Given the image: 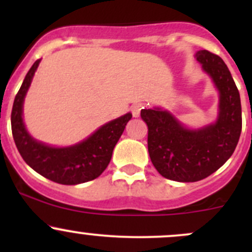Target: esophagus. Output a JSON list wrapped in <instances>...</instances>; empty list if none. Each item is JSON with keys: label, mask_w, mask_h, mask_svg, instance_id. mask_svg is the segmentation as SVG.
Here are the masks:
<instances>
[{"label": "esophagus", "mask_w": 252, "mask_h": 252, "mask_svg": "<svg viewBox=\"0 0 252 252\" xmlns=\"http://www.w3.org/2000/svg\"><path fill=\"white\" fill-rule=\"evenodd\" d=\"M141 110H142V106L141 105L131 106V113H133L134 117H139V116H140Z\"/></svg>", "instance_id": "esophagus-1"}]
</instances>
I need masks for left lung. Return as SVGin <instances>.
I'll list each match as a JSON object with an SVG mask.
<instances>
[{"label": "left lung", "mask_w": 252, "mask_h": 252, "mask_svg": "<svg viewBox=\"0 0 252 252\" xmlns=\"http://www.w3.org/2000/svg\"><path fill=\"white\" fill-rule=\"evenodd\" d=\"M196 60L220 91L216 123L191 130L161 108L141 110L147 124V147L155 168L175 182H199L215 173L234 152L241 133L240 95L229 69L220 56L197 51Z\"/></svg>", "instance_id": "obj_1"}]
</instances>
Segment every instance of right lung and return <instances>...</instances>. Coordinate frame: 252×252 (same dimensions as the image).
Masks as SVG:
<instances>
[{
	"label": "right lung",
	"instance_id": "obj_1",
	"mask_svg": "<svg viewBox=\"0 0 252 252\" xmlns=\"http://www.w3.org/2000/svg\"><path fill=\"white\" fill-rule=\"evenodd\" d=\"M39 63L37 60L25 75L12 108V134L18 151L28 166L58 184L75 185L96 179L107 168L114 146L131 119V113L108 122L86 140L73 146L52 147L36 141L25 129L23 102Z\"/></svg>",
	"mask_w": 252,
	"mask_h": 252
}]
</instances>
